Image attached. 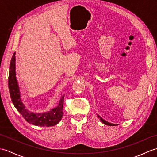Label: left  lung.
Instances as JSON below:
<instances>
[{"instance_id": "obj_1", "label": "left lung", "mask_w": 157, "mask_h": 157, "mask_svg": "<svg viewBox=\"0 0 157 157\" xmlns=\"http://www.w3.org/2000/svg\"><path fill=\"white\" fill-rule=\"evenodd\" d=\"M98 117L100 118V119H101V121L104 123V124H105V125H110V126H114V125H117V124H113V123H109V122H108V121H105V120H104L102 118H101V117H100L98 115Z\"/></svg>"}]
</instances>
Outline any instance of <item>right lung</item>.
<instances>
[{
    "label": "right lung",
    "mask_w": 157,
    "mask_h": 157,
    "mask_svg": "<svg viewBox=\"0 0 157 157\" xmlns=\"http://www.w3.org/2000/svg\"><path fill=\"white\" fill-rule=\"evenodd\" d=\"M9 89L11 101L17 110L21 113L26 121L32 125L42 127H50L57 124L63 117L64 96L60 99L58 106L45 113H32L25 108L22 102L19 85L15 73V52L13 53L10 63L9 73Z\"/></svg>",
    "instance_id": "right-lung-1"
}]
</instances>
